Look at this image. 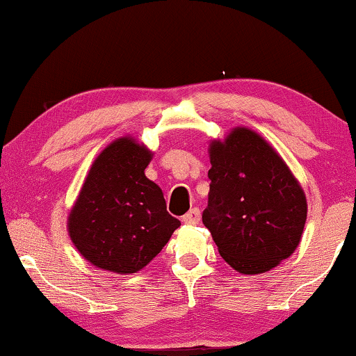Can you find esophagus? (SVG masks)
<instances>
[{"label": "esophagus", "mask_w": 356, "mask_h": 356, "mask_svg": "<svg viewBox=\"0 0 356 356\" xmlns=\"http://www.w3.org/2000/svg\"><path fill=\"white\" fill-rule=\"evenodd\" d=\"M200 219H202V216H200V209L198 208H192L182 218V222L187 224V226H197V224L200 222Z\"/></svg>", "instance_id": "34e87169"}]
</instances>
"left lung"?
I'll list each match as a JSON object with an SVG mask.
<instances>
[{
  "instance_id": "obj_1",
  "label": "left lung",
  "mask_w": 356,
  "mask_h": 356,
  "mask_svg": "<svg viewBox=\"0 0 356 356\" xmlns=\"http://www.w3.org/2000/svg\"><path fill=\"white\" fill-rule=\"evenodd\" d=\"M208 152L211 184L203 224L235 271H271L302 240L308 211L302 185L276 149L248 127L211 140Z\"/></svg>"
}]
</instances>
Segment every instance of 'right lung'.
<instances>
[{
    "instance_id": "add662e5",
    "label": "right lung",
    "mask_w": 356,
    "mask_h": 356,
    "mask_svg": "<svg viewBox=\"0 0 356 356\" xmlns=\"http://www.w3.org/2000/svg\"><path fill=\"white\" fill-rule=\"evenodd\" d=\"M153 152L121 137L95 159L67 216L74 247L95 268L132 274L169 242L180 221L166 211L163 190L145 176Z\"/></svg>"
}]
</instances>
